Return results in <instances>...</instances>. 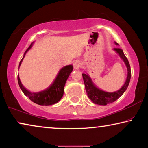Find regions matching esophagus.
Listing matches in <instances>:
<instances>
[{
    "label": "esophagus",
    "mask_w": 148,
    "mask_h": 148,
    "mask_svg": "<svg viewBox=\"0 0 148 148\" xmlns=\"http://www.w3.org/2000/svg\"><path fill=\"white\" fill-rule=\"evenodd\" d=\"M81 66H82V63L81 61H76L73 64V66L74 69H76V70L79 69L80 67H81Z\"/></svg>",
    "instance_id": "esophagus-1"
}]
</instances>
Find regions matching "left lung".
<instances>
[{
  "instance_id": "8db88e82",
  "label": "left lung",
  "mask_w": 148,
  "mask_h": 148,
  "mask_svg": "<svg viewBox=\"0 0 148 148\" xmlns=\"http://www.w3.org/2000/svg\"><path fill=\"white\" fill-rule=\"evenodd\" d=\"M114 44L119 45V44L116 43V42H114ZM113 50L119 54L120 58L123 60L127 71V75L125 82L119 90L112 92H106V91L99 88L97 86L95 85L92 79L90 78V77L88 74H82L83 82L85 83L86 92L87 94L88 98L95 104L106 106L107 104L111 103L112 102L115 101L124 93L126 89H127L129 84H130L131 76L130 63H129L127 58L125 57L123 50L121 48H113Z\"/></svg>"
}]
</instances>
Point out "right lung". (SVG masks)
<instances>
[{
    "label": "right lung",
    "mask_w": 148,
    "mask_h": 148,
    "mask_svg": "<svg viewBox=\"0 0 148 148\" xmlns=\"http://www.w3.org/2000/svg\"><path fill=\"white\" fill-rule=\"evenodd\" d=\"M34 43V42H32L30 46L25 51L22 60H21L19 63L18 69H19L26 53L32 48ZM72 70H73L72 65H69L63 66V68H61L60 70L58 75L56 76V77L53 80L52 84L47 88L46 89L39 91V92H32V91L26 89L21 83L19 76L18 75L17 79L18 85H19L21 90L25 94V95L28 96L29 100L34 102V103L40 105V106H51V105L58 103L61 100V98L63 97L64 87H65L67 79H68L70 74L72 72Z\"/></svg>",
    "instance_id": "add662e5"
}]
</instances>
